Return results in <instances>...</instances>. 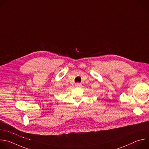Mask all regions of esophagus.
Segmentation results:
<instances>
[{"label":"esophagus","mask_w":149,"mask_h":149,"mask_svg":"<svg viewBox=\"0 0 149 149\" xmlns=\"http://www.w3.org/2000/svg\"><path fill=\"white\" fill-rule=\"evenodd\" d=\"M81 83H77L75 84L76 87H80V86H81Z\"/></svg>","instance_id":"34e87169"}]
</instances>
